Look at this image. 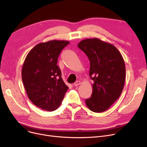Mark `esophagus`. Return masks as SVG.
<instances>
[{"mask_svg":"<svg viewBox=\"0 0 147 147\" xmlns=\"http://www.w3.org/2000/svg\"><path fill=\"white\" fill-rule=\"evenodd\" d=\"M80 83H81V82H80V81H76V82L74 83V86H77L79 85V84H80Z\"/></svg>","mask_w":147,"mask_h":147,"instance_id":"1","label":"esophagus"}]
</instances>
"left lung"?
<instances>
[{
    "instance_id": "left-lung-1",
    "label": "left lung",
    "mask_w": 147,
    "mask_h": 147,
    "mask_svg": "<svg viewBox=\"0 0 147 147\" xmlns=\"http://www.w3.org/2000/svg\"><path fill=\"white\" fill-rule=\"evenodd\" d=\"M78 46L89 59V76L94 81L92 96L85 101L86 106L95 113L105 111L120 97L124 88V59L113 45L98 38H86Z\"/></svg>"
}]
</instances>
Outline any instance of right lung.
Segmentation results:
<instances>
[{
  "label": "right lung",
  "instance_id": "1",
  "mask_svg": "<svg viewBox=\"0 0 147 147\" xmlns=\"http://www.w3.org/2000/svg\"><path fill=\"white\" fill-rule=\"evenodd\" d=\"M69 42L53 40L31 49L22 68V80L27 95L35 105L48 111L58 109L68 87L57 65L58 58Z\"/></svg>",
  "mask_w": 147,
  "mask_h": 147
}]
</instances>
